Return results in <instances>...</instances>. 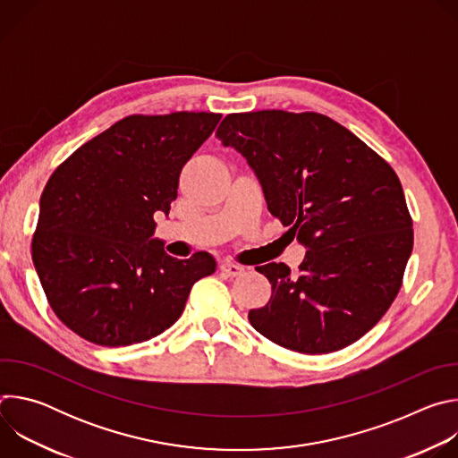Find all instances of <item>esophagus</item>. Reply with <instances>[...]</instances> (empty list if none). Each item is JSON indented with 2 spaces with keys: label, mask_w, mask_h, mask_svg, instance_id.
<instances>
[{
  "label": "esophagus",
  "mask_w": 458,
  "mask_h": 458,
  "mask_svg": "<svg viewBox=\"0 0 458 458\" xmlns=\"http://www.w3.org/2000/svg\"><path fill=\"white\" fill-rule=\"evenodd\" d=\"M219 270H221L225 276H228V277H237V276H241V274L244 272V268L239 267V265H235V263H221Z\"/></svg>",
  "instance_id": "1"
}]
</instances>
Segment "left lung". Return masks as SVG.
Masks as SVG:
<instances>
[{"instance_id": "8db88e82", "label": "left lung", "mask_w": 458, "mask_h": 458, "mask_svg": "<svg viewBox=\"0 0 458 458\" xmlns=\"http://www.w3.org/2000/svg\"><path fill=\"white\" fill-rule=\"evenodd\" d=\"M216 136L255 172L276 216L308 248L299 274L255 270L272 284L253 328L308 355L368 334L395 301L413 250V221L397 174L348 128L317 112L228 114Z\"/></svg>"}]
</instances>
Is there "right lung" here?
Segmentation results:
<instances>
[{"instance_id": "right-lung-1", "label": "right lung", "mask_w": 458, "mask_h": 458, "mask_svg": "<svg viewBox=\"0 0 458 458\" xmlns=\"http://www.w3.org/2000/svg\"><path fill=\"white\" fill-rule=\"evenodd\" d=\"M221 114L128 115L80 147L50 175L39 199L32 260L50 308L99 346L145 343L181 317L190 290L216 272L199 251L170 257L154 239L179 174Z\"/></svg>"}]
</instances>
